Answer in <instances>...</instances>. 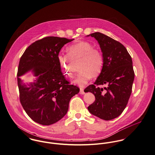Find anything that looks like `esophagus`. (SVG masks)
Segmentation results:
<instances>
[{
	"label": "esophagus",
	"mask_w": 155,
	"mask_h": 155,
	"mask_svg": "<svg viewBox=\"0 0 155 155\" xmlns=\"http://www.w3.org/2000/svg\"><path fill=\"white\" fill-rule=\"evenodd\" d=\"M80 93L81 94H83L85 93L83 88H82V87H80Z\"/></svg>",
	"instance_id": "obj_1"
}]
</instances>
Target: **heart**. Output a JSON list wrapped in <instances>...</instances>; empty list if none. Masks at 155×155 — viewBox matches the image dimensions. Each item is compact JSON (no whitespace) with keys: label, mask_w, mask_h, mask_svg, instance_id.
<instances>
[{"label":"heart","mask_w":155,"mask_h":155,"mask_svg":"<svg viewBox=\"0 0 155 155\" xmlns=\"http://www.w3.org/2000/svg\"><path fill=\"white\" fill-rule=\"evenodd\" d=\"M67 54L59 53L58 62L63 72L68 77L73 75L72 62L80 59V70L74 82L80 87L84 86L92 77L98 76L104 65V58L100 50L86 41H78L66 48Z\"/></svg>","instance_id":"heart-1"}]
</instances>
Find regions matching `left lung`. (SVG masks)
Segmentation results:
<instances>
[{"label":"left lung","mask_w":155,"mask_h":155,"mask_svg":"<svg viewBox=\"0 0 155 155\" xmlns=\"http://www.w3.org/2000/svg\"><path fill=\"white\" fill-rule=\"evenodd\" d=\"M87 36L97 41L104 58L100 75L94 84L84 89L95 96V101L87 108L101 119L112 120L122 113L132 92L135 75L132 58L124 45L114 39L100 32ZM103 85L107 87H99Z\"/></svg>","instance_id":"obj_1"}]
</instances>
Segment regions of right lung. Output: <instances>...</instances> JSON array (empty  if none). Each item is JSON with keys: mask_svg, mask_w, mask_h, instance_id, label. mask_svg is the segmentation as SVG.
Returning a JSON list of instances; mask_svg holds the SVG:
<instances>
[{"mask_svg": "<svg viewBox=\"0 0 155 155\" xmlns=\"http://www.w3.org/2000/svg\"><path fill=\"white\" fill-rule=\"evenodd\" d=\"M48 36L32 43L21 56L17 72L20 101L31 119L42 125L55 124L67 113L70 99L80 89L66 80L58 56L72 41ZM32 69L37 77L28 87L19 77Z\"/></svg>", "mask_w": 155, "mask_h": 155, "instance_id": "add662e5", "label": "right lung"}]
</instances>
